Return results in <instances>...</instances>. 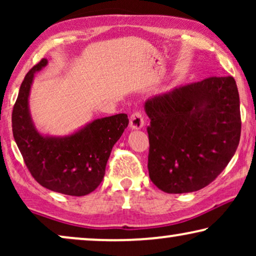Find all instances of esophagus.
<instances>
[{"label":"esophagus","instance_id":"obj_1","mask_svg":"<svg viewBox=\"0 0 256 256\" xmlns=\"http://www.w3.org/2000/svg\"><path fill=\"white\" fill-rule=\"evenodd\" d=\"M129 121H130V128L132 129H141L144 126V116L141 112H134L130 115Z\"/></svg>","mask_w":256,"mask_h":256}]
</instances>
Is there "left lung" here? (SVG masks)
I'll return each instance as SVG.
<instances>
[{"instance_id": "1", "label": "left lung", "mask_w": 256, "mask_h": 256, "mask_svg": "<svg viewBox=\"0 0 256 256\" xmlns=\"http://www.w3.org/2000/svg\"><path fill=\"white\" fill-rule=\"evenodd\" d=\"M149 177L166 194L208 186L227 166L241 134L233 76H210L146 102Z\"/></svg>"}]
</instances>
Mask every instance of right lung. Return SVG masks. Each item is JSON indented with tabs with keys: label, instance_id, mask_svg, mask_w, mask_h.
<instances>
[{
	"label": "right lung",
	"instance_id": "obj_1",
	"mask_svg": "<svg viewBox=\"0 0 256 256\" xmlns=\"http://www.w3.org/2000/svg\"><path fill=\"white\" fill-rule=\"evenodd\" d=\"M46 64V59H42L20 85L12 116L14 138L37 183L62 194L86 196L102 182L112 149L127 128L128 116L98 118L65 138L40 135L31 121L28 100L34 72Z\"/></svg>",
	"mask_w": 256,
	"mask_h": 256
}]
</instances>
